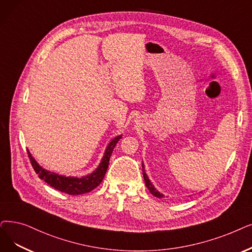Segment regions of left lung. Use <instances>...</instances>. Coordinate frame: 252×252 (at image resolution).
<instances>
[{
	"mask_svg": "<svg viewBox=\"0 0 252 252\" xmlns=\"http://www.w3.org/2000/svg\"><path fill=\"white\" fill-rule=\"evenodd\" d=\"M142 169H143V176H144V180H145V184H146V187H147V189L150 190V192L155 195V196H157V198H158V199H162V198H165V195H163L162 193H160L156 188H155V185H153L152 183H151V181L149 180V178H148V176H147V174L145 173V167H144V163H142Z\"/></svg>",
	"mask_w": 252,
	"mask_h": 252,
	"instance_id": "8db88e82",
	"label": "left lung"
}]
</instances>
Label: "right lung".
I'll return each instance as SVG.
<instances>
[{
  "instance_id": "1",
  "label": "right lung",
  "mask_w": 252,
  "mask_h": 252,
  "mask_svg": "<svg viewBox=\"0 0 252 252\" xmlns=\"http://www.w3.org/2000/svg\"><path fill=\"white\" fill-rule=\"evenodd\" d=\"M123 135H118L115 138H113L110 143H109L106 147V150L104 152V156L101 159V162L91 174H87L82 177H76V176H64V175H60L58 173L50 172L43 167H41L37 160L32 158V153L28 150L29 158L31 160V163L32 168H34L35 172L38 174L40 179L44 180L50 187L54 188L56 189L72 194L77 195L90 192L93 189H94L97 185H99L107 172L109 159L112 155V151L114 147L116 146L117 142L122 139Z\"/></svg>"
}]
</instances>
